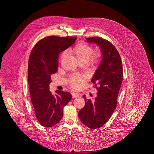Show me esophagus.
I'll return each instance as SVG.
<instances>
[{
    "label": "esophagus",
    "mask_w": 154,
    "mask_h": 154,
    "mask_svg": "<svg viewBox=\"0 0 154 154\" xmlns=\"http://www.w3.org/2000/svg\"><path fill=\"white\" fill-rule=\"evenodd\" d=\"M72 98H76V97H79V95L76 94L75 92H72Z\"/></svg>",
    "instance_id": "1"
}]
</instances>
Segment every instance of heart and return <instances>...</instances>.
Returning <instances> with one entry per match:
<instances>
[{
  "label": "heart",
  "instance_id": "1",
  "mask_svg": "<svg viewBox=\"0 0 154 154\" xmlns=\"http://www.w3.org/2000/svg\"><path fill=\"white\" fill-rule=\"evenodd\" d=\"M94 48L91 46L85 43H78L72 48L68 50V54L75 57L79 63H87L91 57L92 61H96L101 57V53L99 52L92 53ZM66 53L63 52L60 60L63 62L66 58ZM86 79L85 75L72 76L70 78V84L73 88H78L82 85V83Z\"/></svg>",
  "mask_w": 154,
  "mask_h": 154
}]
</instances>
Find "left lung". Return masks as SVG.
<instances>
[{
    "label": "left lung",
    "instance_id": "obj_1",
    "mask_svg": "<svg viewBox=\"0 0 154 154\" xmlns=\"http://www.w3.org/2000/svg\"><path fill=\"white\" fill-rule=\"evenodd\" d=\"M86 39L88 42L97 44L102 54L101 64L91 80L97 90V96L91 101L84 95L85 106L79 112L82 123L93 129L106 124L116 109L123 81V64L117 49L109 41L98 37Z\"/></svg>",
    "mask_w": 154,
    "mask_h": 154
}]
</instances>
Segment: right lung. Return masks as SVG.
I'll return each instance as SVG.
<instances>
[{
  "label": "right lung",
  "mask_w": 154,
  "mask_h": 154,
  "mask_svg": "<svg viewBox=\"0 0 154 154\" xmlns=\"http://www.w3.org/2000/svg\"><path fill=\"white\" fill-rule=\"evenodd\" d=\"M76 37L47 36L33 47L28 63L31 100L36 118L45 127L57 125L63 116V108L72 99L69 92L49 91L51 75L58 70L59 54L75 42Z\"/></svg>",
  "instance_id": "right-lung-1"
}]
</instances>
